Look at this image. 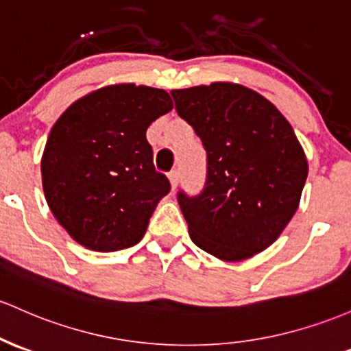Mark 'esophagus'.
Returning <instances> with one entry per match:
<instances>
[{
    "instance_id": "obj_1",
    "label": "esophagus",
    "mask_w": 351,
    "mask_h": 351,
    "mask_svg": "<svg viewBox=\"0 0 351 351\" xmlns=\"http://www.w3.org/2000/svg\"><path fill=\"white\" fill-rule=\"evenodd\" d=\"M168 178H169V184H171V190L175 191L176 186H178V182H180V171H178V169H173V171L168 175Z\"/></svg>"
}]
</instances>
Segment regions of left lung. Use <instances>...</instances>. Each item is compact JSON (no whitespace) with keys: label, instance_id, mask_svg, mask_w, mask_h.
Wrapping results in <instances>:
<instances>
[{"label":"left lung","instance_id":"obj_1","mask_svg":"<svg viewBox=\"0 0 351 351\" xmlns=\"http://www.w3.org/2000/svg\"><path fill=\"white\" fill-rule=\"evenodd\" d=\"M178 114L206 149V183L198 196L178 193L188 233L223 261L267 250L298 210L308 161L273 103L238 83L173 90Z\"/></svg>","mask_w":351,"mask_h":351}]
</instances>
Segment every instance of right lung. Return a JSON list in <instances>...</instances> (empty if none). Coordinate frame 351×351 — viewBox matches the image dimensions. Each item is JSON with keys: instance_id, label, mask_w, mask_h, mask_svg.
<instances>
[{"instance_id": "add662e5", "label": "right lung", "mask_w": 351, "mask_h": 351, "mask_svg": "<svg viewBox=\"0 0 351 351\" xmlns=\"http://www.w3.org/2000/svg\"><path fill=\"white\" fill-rule=\"evenodd\" d=\"M171 110L165 90L119 83L76 99L58 118L41 156V180L53 217L76 243L108 253L145 237L169 191L146 130Z\"/></svg>"}]
</instances>
